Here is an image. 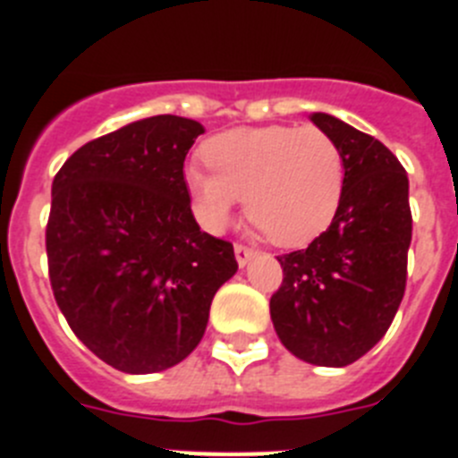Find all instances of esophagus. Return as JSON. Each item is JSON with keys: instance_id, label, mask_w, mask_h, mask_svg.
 I'll list each match as a JSON object with an SVG mask.
<instances>
[{"instance_id": "1", "label": "esophagus", "mask_w": 458, "mask_h": 458, "mask_svg": "<svg viewBox=\"0 0 458 458\" xmlns=\"http://www.w3.org/2000/svg\"><path fill=\"white\" fill-rule=\"evenodd\" d=\"M233 254H236V261L241 268H245V266L257 257V252H254L252 248H245V245H236V248H233Z\"/></svg>"}]
</instances>
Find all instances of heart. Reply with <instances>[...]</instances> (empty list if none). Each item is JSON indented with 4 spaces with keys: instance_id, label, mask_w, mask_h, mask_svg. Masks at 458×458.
<instances>
[{
    "instance_id": "1",
    "label": "heart",
    "mask_w": 458,
    "mask_h": 458,
    "mask_svg": "<svg viewBox=\"0 0 458 458\" xmlns=\"http://www.w3.org/2000/svg\"><path fill=\"white\" fill-rule=\"evenodd\" d=\"M210 169L192 165L185 183L208 232L245 213L275 242L301 248L333 225L346 183L342 148L321 128L259 125L233 128L204 144Z\"/></svg>"
}]
</instances>
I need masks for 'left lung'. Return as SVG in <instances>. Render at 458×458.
I'll return each instance as SVG.
<instances>
[{"mask_svg":"<svg viewBox=\"0 0 458 458\" xmlns=\"http://www.w3.org/2000/svg\"><path fill=\"white\" fill-rule=\"evenodd\" d=\"M310 121L337 141L346 183L337 216L307 250L277 257L284 282L270 318L284 349L346 367L387 333L406 289L412 236L408 176L394 153L326 112Z\"/></svg>","mask_w":458,"mask_h":458,"instance_id":"obj_1","label":"left lung"}]
</instances>
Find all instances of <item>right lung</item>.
<instances>
[{
	"label": "right lung",
	"instance_id": "add662e5",
	"mask_svg": "<svg viewBox=\"0 0 458 458\" xmlns=\"http://www.w3.org/2000/svg\"><path fill=\"white\" fill-rule=\"evenodd\" d=\"M199 121L160 114L89 141L52 181L46 248L56 305L91 353L125 374L179 365L238 264L201 232L183 163Z\"/></svg>",
	"mask_w": 458,
	"mask_h": 458
}]
</instances>
